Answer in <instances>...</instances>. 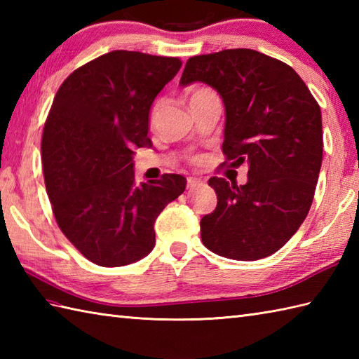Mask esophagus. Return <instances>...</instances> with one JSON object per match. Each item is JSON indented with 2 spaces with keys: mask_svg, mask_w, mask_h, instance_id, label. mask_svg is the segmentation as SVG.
Segmentation results:
<instances>
[{
  "mask_svg": "<svg viewBox=\"0 0 359 359\" xmlns=\"http://www.w3.org/2000/svg\"><path fill=\"white\" fill-rule=\"evenodd\" d=\"M201 184H202V180L197 179V177H188V180H187V187H188L189 189L197 187V185H201Z\"/></svg>",
  "mask_w": 359,
  "mask_h": 359,
  "instance_id": "obj_1",
  "label": "esophagus"
}]
</instances>
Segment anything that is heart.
I'll list each match as a JSON object with an SVG mask.
<instances>
[{
    "mask_svg": "<svg viewBox=\"0 0 359 359\" xmlns=\"http://www.w3.org/2000/svg\"><path fill=\"white\" fill-rule=\"evenodd\" d=\"M207 93H211L210 89H207V88H201V89H196L194 93L191 94V98H189V100H193V98H196V97H201V95H203V94H207ZM157 106L158 104H156L154 108H152V114H151V117L154 118V116H156V112H157Z\"/></svg>",
    "mask_w": 359,
    "mask_h": 359,
    "instance_id": "1",
    "label": "heart"
}]
</instances>
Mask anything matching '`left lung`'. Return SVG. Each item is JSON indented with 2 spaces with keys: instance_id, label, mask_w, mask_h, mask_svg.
I'll return each instance as SVG.
<instances>
[{
  "instance_id": "left-lung-1",
  "label": "left lung",
  "mask_w": 359,
  "mask_h": 359,
  "mask_svg": "<svg viewBox=\"0 0 359 359\" xmlns=\"http://www.w3.org/2000/svg\"><path fill=\"white\" fill-rule=\"evenodd\" d=\"M194 81L222 97L224 165L248 163L245 185L208 180L217 207L201 220L203 245L234 261L276 253L313 202L323 163L321 108L292 67L253 49L191 57L180 85Z\"/></svg>"
}]
</instances>
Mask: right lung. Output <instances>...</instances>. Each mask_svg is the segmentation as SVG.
Wrapping results in <instances>:
<instances>
[{"instance_id":"right-lung-1","label":"right lung","mask_w":359,"mask_h":359,"mask_svg":"<svg viewBox=\"0 0 359 359\" xmlns=\"http://www.w3.org/2000/svg\"><path fill=\"white\" fill-rule=\"evenodd\" d=\"M180 66L112 50L74 71L53 98L41 140L46 191L60 230L97 265L149 255L157 216L185 191L180 174L137 185L133 162L135 147H152L151 104Z\"/></svg>"}]
</instances>
